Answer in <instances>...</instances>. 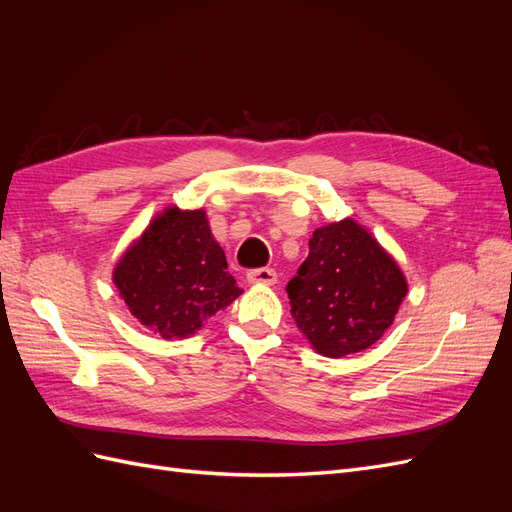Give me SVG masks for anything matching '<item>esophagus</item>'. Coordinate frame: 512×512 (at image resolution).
Returning a JSON list of instances; mask_svg holds the SVG:
<instances>
[{
	"mask_svg": "<svg viewBox=\"0 0 512 512\" xmlns=\"http://www.w3.org/2000/svg\"><path fill=\"white\" fill-rule=\"evenodd\" d=\"M247 282L250 284H265V286H271L277 282V273L269 267H262V269H252L247 271Z\"/></svg>",
	"mask_w": 512,
	"mask_h": 512,
	"instance_id": "obj_1",
	"label": "esophagus"
}]
</instances>
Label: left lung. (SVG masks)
I'll return each instance as SVG.
<instances>
[{
    "instance_id": "8db88e82",
    "label": "left lung",
    "mask_w": 512,
    "mask_h": 512,
    "mask_svg": "<svg viewBox=\"0 0 512 512\" xmlns=\"http://www.w3.org/2000/svg\"><path fill=\"white\" fill-rule=\"evenodd\" d=\"M286 292L290 314L312 348L342 359L386 333L408 282L374 235L346 218L314 230L309 254Z\"/></svg>"
}]
</instances>
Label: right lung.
Listing matches in <instances>:
<instances>
[{"label": "right lung", "mask_w": 512, "mask_h": 512, "mask_svg": "<svg viewBox=\"0 0 512 512\" xmlns=\"http://www.w3.org/2000/svg\"><path fill=\"white\" fill-rule=\"evenodd\" d=\"M203 209L166 207L113 269L130 314L164 339L194 335L243 292Z\"/></svg>", "instance_id": "1"}]
</instances>
